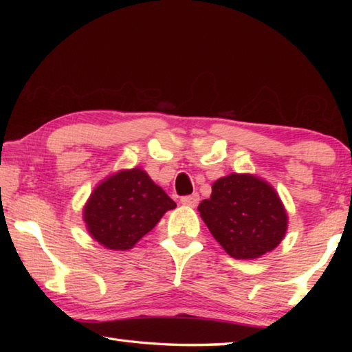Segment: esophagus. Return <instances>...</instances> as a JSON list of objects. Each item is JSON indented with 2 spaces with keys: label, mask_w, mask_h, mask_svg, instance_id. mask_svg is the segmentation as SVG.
<instances>
[{
  "label": "esophagus",
  "mask_w": 352,
  "mask_h": 352,
  "mask_svg": "<svg viewBox=\"0 0 352 352\" xmlns=\"http://www.w3.org/2000/svg\"><path fill=\"white\" fill-rule=\"evenodd\" d=\"M199 201H200L199 194H190V195H184V197H182V204L186 206H190V208L197 206Z\"/></svg>",
  "instance_id": "obj_1"
}]
</instances>
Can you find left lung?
<instances>
[{"label":"left lung","instance_id":"1","mask_svg":"<svg viewBox=\"0 0 352 352\" xmlns=\"http://www.w3.org/2000/svg\"><path fill=\"white\" fill-rule=\"evenodd\" d=\"M199 211L214 239L236 259L272 252L287 230V214L275 189L248 174L219 178Z\"/></svg>","mask_w":352,"mask_h":352}]
</instances>
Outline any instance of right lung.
Masks as SVG:
<instances>
[{
	"label": "right lung",
	"instance_id": "1",
	"mask_svg": "<svg viewBox=\"0 0 352 352\" xmlns=\"http://www.w3.org/2000/svg\"><path fill=\"white\" fill-rule=\"evenodd\" d=\"M177 205L144 170L135 168L107 178L83 210L90 234L110 250H129Z\"/></svg>",
	"mask_w": 352,
	"mask_h": 352
}]
</instances>
